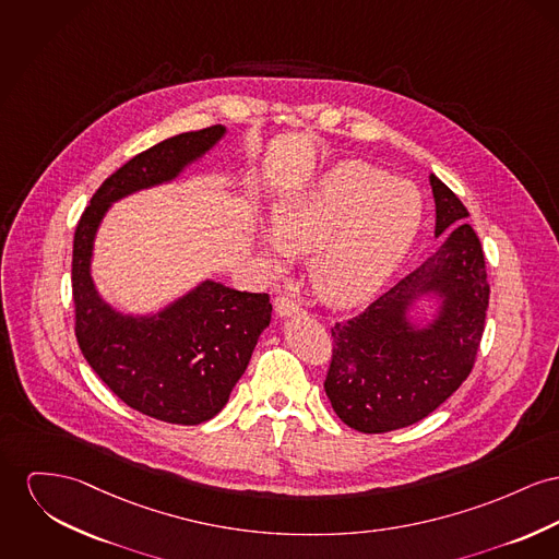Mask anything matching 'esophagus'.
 Listing matches in <instances>:
<instances>
[{
  "label": "esophagus",
  "mask_w": 559,
  "mask_h": 559,
  "mask_svg": "<svg viewBox=\"0 0 559 559\" xmlns=\"http://www.w3.org/2000/svg\"><path fill=\"white\" fill-rule=\"evenodd\" d=\"M275 311L286 318V316L300 313L302 307L298 305L297 300H293V298L286 297V295H280V297L275 298Z\"/></svg>",
  "instance_id": "34e87169"
}]
</instances>
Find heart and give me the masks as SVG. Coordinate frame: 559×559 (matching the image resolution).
Instances as JSON below:
<instances>
[{
	"label": "heart",
	"mask_w": 559,
	"mask_h": 559,
	"mask_svg": "<svg viewBox=\"0 0 559 559\" xmlns=\"http://www.w3.org/2000/svg\"><path fill=\"white\" fill-rule=\"evenodd\" d=\"M424 216L419 188L369 163L347 160L305 192L282 201L271 218L277 250L311 254L309 282L318 297L335 307H354L372 297L409 252Z\"/></svg>",
	"instance_id": "obj_1"
}]
</instances>
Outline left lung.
Masks as SVG:
<instances>
[{"label":"left lung","instance_id":"obj_1","mask_svg":"<svg viewBox=\"0 0 559 559\" xmlns=\"http://www.w3.org/2000/svg\"><path fill=\"white\" fill-rule=\"evenodd\" d=\"M430 185L437 235L451 230L449 239L362 313L331 329L324 390L336 415L358 432L399 430L439 409L479 354L489 302L484 248L464 224V203L437 176ZM428 289L447 295L444 311L430 330L413 334L402 313L411 297Z\"/></svg>","mask_w":559,"mask_h":559}]
</instances>
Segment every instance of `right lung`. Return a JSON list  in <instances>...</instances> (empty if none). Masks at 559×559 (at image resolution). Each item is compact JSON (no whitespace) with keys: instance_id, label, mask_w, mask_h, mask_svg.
<instances>
[{"instance_id":"obj_1","label":"right lung","mask_w":559,"mask_h":559,"mask_svg":"<svg viewBox=\"0 0 559 559\" xmlns=\"http://www.w3.org/2000/svg\"><path fill=\"white\" fill-rule=\"evenodd\" d=\"M223 133L224 127L212 124L135 154L97 188L74 233L72 297L82 356L127 407L182 426L207 421L226 405L271 322L269 295L205 282L158 318L135 320L97 297L88 262L112 201L176 178Z\"/></svg>"}]
</instances>
